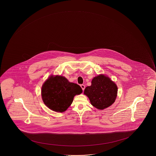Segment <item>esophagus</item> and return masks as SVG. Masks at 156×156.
Returning <instances> with one entry per match:
<instances>
[{
    "instance_id": "1",
    "label": "esophagus",
    "mask_w": 156,
    "mask_h": 156,
    "mask_svg": "<svg viewBox=\"0 0 156 156\" xmlns=\"http://www.w3.org/2000/svg\"><path fill=\"white\" fill-rule=\"evenodd\" d=\"M81 86V88H82V89L83 90H84L85 88V86L84 85H80Z\"/></svg>"
}]
</instances>
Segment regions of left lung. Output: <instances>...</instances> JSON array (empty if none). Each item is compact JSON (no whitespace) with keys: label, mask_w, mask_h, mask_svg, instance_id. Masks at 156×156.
Returning <instances> with one entry per match:
<instances>
[{"label":"left lung","mask_w":156,"mask_h":156,"mask_svg":"<svg viewBox=\"0 0 156 156\" xmlns=\"http://www.w3.org/2000/svg\"><path fill=\"white\" fill-rule=\"evenodd\" d=\"M118 87L109 77L103 74L98 75L91 81V85L85 88L84 94L90 99L91 105L103 110L114 103Z\"/></svg>","instance_id":"obj_1"}]
</instances>
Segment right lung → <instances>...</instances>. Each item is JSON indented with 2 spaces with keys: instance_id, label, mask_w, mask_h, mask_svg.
<instances>
[{
  "instance_id": "right-lung-1",
  "label": "right lung",
  "mask_w": 156,
  "mask_h": 156,
  "mask_svg": "<svg viewBox=\"0 0 156 156\" xmlns=\"http://www.w3.org/2000/svg\"><path fill=\"white\" fill-rule=\"evenodd\" d=\"M82 91L79 85L69 82L64 76L51 75L43 84L41 97L50 109L63 112L71 105L75 95Z\"/></svg>"
}]
</instances>
